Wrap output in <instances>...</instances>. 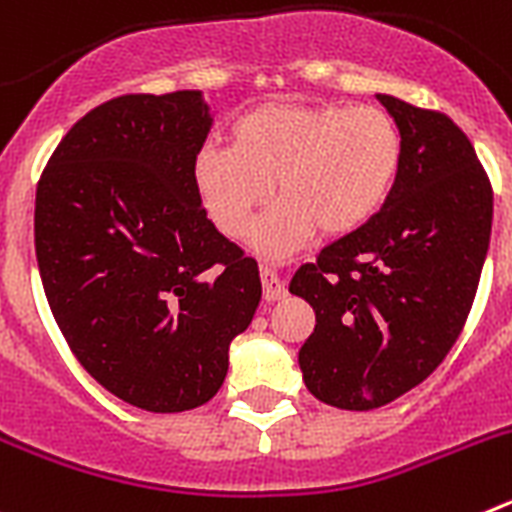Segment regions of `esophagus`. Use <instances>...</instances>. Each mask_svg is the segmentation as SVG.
Returning <instances> with one entry per match:
<instances>
[{"label": "esophagus", "mask_w": 512, "mask_h": 512, "mask_svg": "<svg viewBox=\"0 0 512 512\" xmlns=\"http://www.w3.org/2000/svg\"><path fill=\"white\" fill-rule=\"evenodd\" d=\"M261 284H264L266 302H277L287 297V287H284V282L277 277V271L271 269V266H261Z\"/></svg>", "instance_id": "esophagus-1"}]
</instances>
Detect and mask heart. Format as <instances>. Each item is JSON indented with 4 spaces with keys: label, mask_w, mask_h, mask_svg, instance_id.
I'll return each mask as SVG.
<instances>
[{
    "label": "heart",
    "mask_w": 512,
    "mask_h": 512,
    "mask_svg": "<svg viewBox=\"0 0 512 512\" xmlns=\"http://www.w3.org/2000/svg\"><path fill=\"white\" fill-rule=\"evenodd\" d=\"M230 146L194 158V189L215 228L246 238L277 184L279 202L256 230L269 256L297 251L315 230L346 235L384 205L402 164V133L369 104H261L230 125Z\"/></svg>",
    "instance_id": "heart-1"
}]
</instances>
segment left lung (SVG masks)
Instances as JSON below:
<instances>
[{"instance_id": "8db88e82", "label": "left lung", "mask_w": 512, "mask_h": 512, "mask_svg": "<svg viewBox=\"0 0 512 512\" xmlns=\"http://www.w3.org/2000/svg\"><path fill=\"white\" fill-rule=\"evenodd\" d=\"M402 133L382 210L302 264L289 292L310 302L300 348L307 390L374 410L418 387L459 341L492 233V184L472 140L438 110L379 94Z\"/></svg>"}]
</instances>
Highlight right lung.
<instances>
[{
  "instance_id": "1",
  "label": "right lung",
  "mask_w": 512,
  "mask_h": 512,
  "mask_svg": "<svg viewBox=\"0 0 512 512\" xmlns=\"http://www.w3.org/2000/svg\"><path fill=\"white\" fill-rule=\"evenodd\" d=\"M210 130L200 92L122 94L63 135L35 192L53 318L104 390L148 413L205 405L261 300L256 259L194 189Z\"/></svg>"
}]
</instances>
